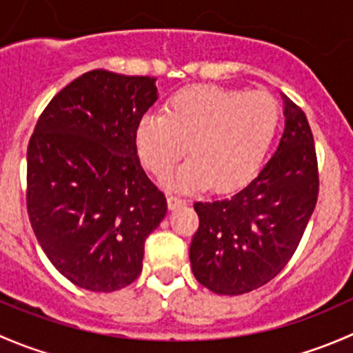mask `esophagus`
Here are the masks:
<instances>
[{
    "label": "esophagus",
    "mask_w": 353,
    "mask_h": 353,
    "mask_svg": "<svg viewBox=\"0 0 353 353\" xmlns=\"http://www.w3.org/2000/svg\"><path fill=\"white\" fill-rule=\"evenodd\" d=\"M186 199L179 198V196H174V194H169L167 196V205H169L170 210H176V208H181V206L186 205Z\"/></svg>",
    "instance_id": "obj_1"
}]
</instances>
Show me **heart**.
<instances>
[{
	"mask_svg": "<svg viewBox=\"0 0 353 353\" xmlns=\"http://www.w3.org/2000/svg\"><path fill=\"white\" fill-rule=\"evenodd\" d=\"M280 105L265 92L199 85L177 92L163 112L138 121L134 143L141 163L162 177L188 152L193 154L167 186L196 191L212 186L234 191L256 176L280 128Z\"/></svg>",
	"mask_w": 353,
	"mask_h": 353,
	"instance_id": "1",
	"label": "heart"
}]
</instances>
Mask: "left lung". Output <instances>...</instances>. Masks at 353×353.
<instances>
[{
	"label": "left lung",
	"mask_w": 353,
	"mask_h": 353,
	"mask_svg": "<svg viewBox=\"0 0 353 353\" xmlns=\"http://www.w3.org/2000/svg\"><path fill=\"white\" fill-rule=\"evenodd\" d=\"M285 130L258 176L232 196L196 201L199 227L190 248L194 276L220 295H241L275 279L297 249L318 201L314 138L287 95Z\"/></svg>",
	"instance_id": "1"
}]
</instances>
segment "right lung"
<instances>
[{"instance_id": "1", "label": "right lung", "mask_w": 353, "mask_h": 353, "mask_svg": "<svg viewBox=\"0 0 353 353\" xmlns=\"http://www.w3.org/2000/svg\"><path fill=\"white\" fill-rule=\"evenodd\" d=\"M157 78L83 73L52 97L27 148V210L54 268L92 292L138 279L167 201L138 159V121Z\"/></svg>"}]
</instances>
